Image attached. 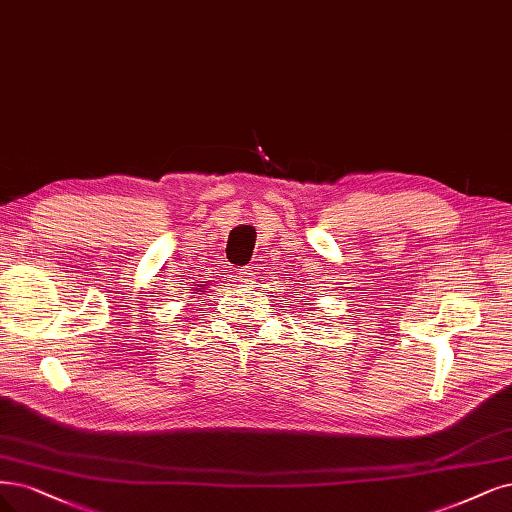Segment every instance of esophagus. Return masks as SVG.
I'll list each match as a JSON object with an SVG mask.
<instances>
[{
    "label": "esophagus",
    "instance_id": "34e87169",
    "mask_svg": "<svg viewBox=\"0 0 512 512\" xmlns=\"http://www.w3.org/2000/svg\"><path fill=\"white\" fill-rule=\"evenodd\" d=\"M239 279H241V284H245V286L254 284V279H256L254 267H243V269H239Z\"/></svg>",
    "mask_w": 512,
    "mask_h": 512
}]
</instances>
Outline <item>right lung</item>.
I'll list each match as a JSON object with an SVG mask.
<instances>
[{"mask_svg":"<svg viewBox=\"0 0 512 512\" xmlns=\"http://www.w3.org/2000/svg\"><path fill=\"white\" fill-rule=\"evenodd\" d=\"M201 290H203V288H199V292H201Z\"/></svg>","mask_w":512,"mask_h":512,"instance_id":"right-lung-1","label":"right lung"}]
</instances>
